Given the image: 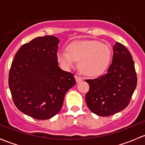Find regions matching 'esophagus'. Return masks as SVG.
Masks as SVG:
<instances>
[{
  "mask_svg": "<svg viewBox=\"0 0 145 145\" xmlns=\"http://www.w3.org/2000/svg\"><path fill=\"white\" fill-rule=\"evenodd\" d=\"M74 78H75L76 82H77V83L80 82H81L82 80V78H81V77H79V76H77V75L74 76Z\"/></svg>",
  "mask_w": 145,
  "mask_h": 145,
  "instance_id": "obj_1",
  "label": "esophagus"
}]
</instances>
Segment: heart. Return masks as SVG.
Here are the masks:
<instances>
[{"label": "heart", "mask_w": 145, "mask_h": 145, "mask_svg": "<svg viewBox=\"0 0 145 145\" xmlns=\"http://www.w3.org/2000/svg\"><path fill=\"white\" fill-rule=\"evenodd\" d=\"M59 63L67 69L75 67L88 77H97L107 70L112 59V51L107 44L95 40L75 42L67 47V52L57 54Z\"/></svg>", "instance_id": "obj_1"}]
</instances>
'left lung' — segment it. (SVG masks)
<instances>
[{
  "label": "left lung",
  "mask_w": 145,
  "mask_h": 145,
  "mask_svg": "<svg viewBox=\"0 0 145 145\" xmlns=\"http://www.w3.org/2000/svg\"><path fill=\"white\" fill-rule=\"evenodd\" d=\"M112 62L105 74L86 80L89 91L85 100L89 110L108 117L126 108L137 86L135 64L131 53L119 42L113 46Z\"/></svg>",
  "instance_id": "left-lung-1"
}]
</instances>
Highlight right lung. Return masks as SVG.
I'll return each instance as SVG.
<instances>
[{
  "label": "right lung",
  "instance_id": "add662e5",
  "mask_svg": "<svg viewBox=\"0 0 145 145\" xmlns=\"http://www.w3.org/2000/svg\"><path fill=\"white\" fill-rule=\"evenodd\" d=\"M59 43L53 35L34 38L19 48L12 63L8 84L14 103L34 119L58 114L65 94L76 84L72 73L59 67Z\"/></svg>",
  "mask_w": 145,
  "mask_h": 145
}]
</instances>
